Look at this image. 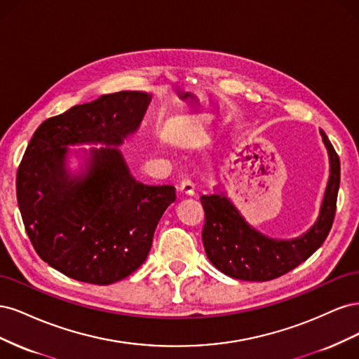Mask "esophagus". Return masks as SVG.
<instances>
[{
    "mask_svg": "<svg viewBox=\"0 0 359 359\" xmlns=\"http://www.w3.org/2000/svg\"><path fill=\"white\" fill-rule=\"evenodd\" d=\"M180 190L186 194H194V182L189 177H184L180 182Z\"/></svg>",
    "mask_w": 359,
    "mask_h": 359,
    "instance_id": "1",
    "label": "esophagus"
}]
</instances>
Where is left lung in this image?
I'll return each mask as SVG.
<instances>
[{"instance_id": "left-lung-1", "label": "left lung", "mask_w": 359, "mask_h": 359, "mask_svg": "<svg viewBox=\"0 0 359 359\" xmlns=\"http://www.w3.org/2000/svg\"><path fill=\"white\" fill-rule=\"evenodd\" d=\"M330 157V178L318 220L307 232L290 240H278L250 226L226 193L203 194V247L211 264L238 280L268 281L289 273L307 260L327 240L335 215L340 187V158L328 136L319 130ZM220 187H215L219 190Z\"/></svg>"}]
</instances>
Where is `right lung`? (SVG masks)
<instances>
[{"instance_id":"1","label":"right lung","mask_w":359,"mask_h":359,"mask_svg":"<svg viewBox=\"0 0 359 359\" xmlns=\"http://www.w3.org/2000/svg\"><path fill=\"white\" fill-rule=\"evenodd\" d=\"M151 102L144 91L100 95L43 121L16 175L25 231L37 255L64 276L112 285L145 262L154 231L175 187L133 178L118 149L137 132ZM84 150L86 166L72 172L69 146Z\"/></svg>"}]
</instances>
